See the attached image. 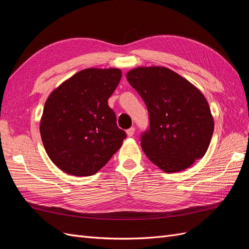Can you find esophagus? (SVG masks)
<instances>
[{
  "mask_svg": "<svg viewBox=\"0 0 249 249\" xmlns=\"http://www.w3.org/2000/svg\"><path fill=\"white\" fill-rule=\"evenodd\" d=\"M134 133H135V127H130L129 130H126V135L129 137H132L133 135H134Z\"/></svg>",
  "mask_w": 249,
  "mask_h": 249,
  "instance_id": "esophagus-1",
  "label": "esophagus"
}]
</instances>
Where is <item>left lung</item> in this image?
<instances>
[{
    "mask_svg": "<svg viewBox=\"0 0 249 249\" xmlns=\"http://www.w3.org/2000/svg\"><path fill=\"white\" fill-rule=\"evenodd\" d=\"M125 77L148 111L149 130L142 134L141 147L150 161L165 172H178L205 156L214 119L196 87L162 66L137 67Z\"/></svg>",
    "mask_w": 249,
    "mask_h": 249,
    "instance_id": "8db88e82",
    "label": "left lung"
}]
</instances>
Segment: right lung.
I'll return each mask as SVG.
<instances>
[{
  "label": "right lung",
  "mask_w": 249,
  "mask_h": 249,
  "mask_svg": "<svg viewBox=\"0 0 249 249\" xmlns=\"http://www.w3.org/2000/svg\"><path fill=\"white\" fill-rule=\"evenodd\" d=\"M120 78L118 69H86L49 95L39 130L58 168L71 176H92L122 146L126 134L108 105Z\"/></svg>",
  "instance_id": "right-lung-1"
}]
</instances>
